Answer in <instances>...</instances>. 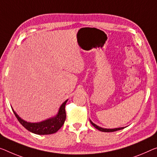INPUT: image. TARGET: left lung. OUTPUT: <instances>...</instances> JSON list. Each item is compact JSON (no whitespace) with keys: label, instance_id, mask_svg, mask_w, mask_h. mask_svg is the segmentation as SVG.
<instances>
[{"label":"left lung","instance_id":"left-lung-1","mask_svg":"<svg viewBox=\"0 0 157 157\" xmlns=\"http://www.w3.org/2000/svg\"><path fill=\"white\" fill-rule=\"evenodd\" d=\"M90 121L91 123V124H92L93 126L95 128H97L98 130H99V131H100L102 132H114V131H119V130H122L125 128V127H120V128H105L100 127V126H98V125L95 124L90 119Z\"/></svg>","mask_w":157,"mask_h":157}]
</instances>
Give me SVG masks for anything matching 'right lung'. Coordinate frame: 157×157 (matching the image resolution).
<instances>
[{
    "label": "right lung",
    "mask_w": 157,
    "mask_h": 157,
    "mask_svg": "<svg viewBox=\"0 0 157 157\" xmlns=\"http://www.w3.org/2000/svg\"><path fill=\"white\" fill-rule=\"evenodd\" d=\"M67 100L60 105L58 112L54 117H52L45 120L39 122H29L24 120L17 114L15 111L12 107L14 115L18 119L20 124L25 128L26 130L33 133L37 135H50L56 132L58 130L63 126L66 119V112H65V105Z\"/></svg>",
    "instance_id": "1"
}]
</instances>
